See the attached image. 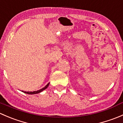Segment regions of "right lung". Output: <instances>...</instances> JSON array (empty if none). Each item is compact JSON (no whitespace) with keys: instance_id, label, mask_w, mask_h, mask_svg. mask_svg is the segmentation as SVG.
I'll return each instance as SVG.
<instances>
[{"instance_id":"obj_1","label":"right lung","mask_w":123,"mask_h":123,"mask_svg":"<svg viewBox=\"0 0 123 123\" xmlns=\"http://www.w3.org/2000/svg\"><path fill=\"white\" fill-rule=\"evenodd\" d=\"M49 83L48 84V85H47L45 87H44L42 88V89H40V90H37V91H34V92H25V91L24 92V91H22V92H24V93H25L31 94H31H37V93H38L41 92H42V91H43V90H44V89H46V88L48 87V86H49Z\"/></svg>"}]
</instances>
